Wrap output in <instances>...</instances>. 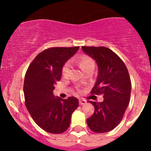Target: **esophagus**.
<instances>
[{
  "label": "esophagus",
  "instance_id": "1",
  "mask_svg": "<svg viewBox=\"0 0 151 151\" xmlns=\"http://www.w3.org/2000/svg\"><path fill=\"white\" fill-rule=\"evenodd\" d=\"M86 104V101L84 99H79V104L80 105H84Z\"/></svg>",
  "mask_w": 151,
  "mask_h": 151
}]
</instances>
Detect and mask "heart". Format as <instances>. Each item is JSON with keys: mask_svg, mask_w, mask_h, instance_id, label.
<instances>
[{"mask_svg": "<svg viewBox=\"0 0 151 151\" xmlns=\"http://www.w3.org/2000/svg\"><path fill=\"white\" fill-rule=\"evenodd\" d=\"M78 64H79V66L84 72H86L89 69H91V68H94V62L93 59L89 56L85 55V54L80 56L78 57ZM70 66H70V63L69 62H66L63 66L62 75L63 76H67L69 75V71H70Z\"/></svg>", "mask_w": 151, "mask_h": 151, "instance_id": "1", "label": "heart"}]
</instances>
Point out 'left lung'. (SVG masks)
I'll return each mask as SVG.
<instances>
[{"instance_id":"left-lung-1","label":"left lung","mask_w":151,"mask_h":151,"mask_svg":"<svg viewBox=\"0 0 151 151\" xmlns=\"http://www.w3.org/2000/svg\"><path fill=\"white\" fill-rule=\"evenodd\" d=\"M82 48L96 61L98 67L97 81L91 93L104 97L102 102L89 101L94 106V113L87 119V124L94 132H107L119 124L129 105L130 76L123 61L110 49L87 46Z\"/></svg>"}]
</instances>
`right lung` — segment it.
Returning a JSON list of instances; mask_svg holds the SVG:
<instances>
[{
  "mask_svg": "<svg viewBox=\"0 0 151 151\" xmlns=\"http://www.w3.org/2000/svg\"><path fill=\"white\" fill-rule=\"evenodd\" d=\"M79 47H51L41 52L31 63L23 85L25 104L33 120L49 133L61 134L69 128L71 116L78 106L75 97H54V85L60 81L64 63Z\"/></svg>",
  "mask_w": 151,
  "mask_h": 151,
  "instance_id": "1",
  "label": "right lung"
}]
</instances>
